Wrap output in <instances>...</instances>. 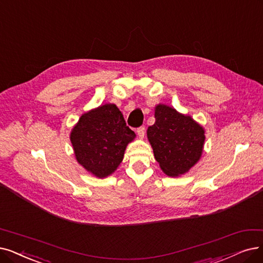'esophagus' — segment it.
<instances>
[{"label": "esophagus", "mask_w": 263, "mask_h": 263, "mask_svg": "<svg viewBox=\"0 0 263 263\" xmlns=\"http://www.w3.org/2000/svg\"><path fill=\"white\" fill-rule=\"evenodd\" d=\"M144 133H145V129H144L143 126H141V127L137 128V135H138V137H139L140 139H143V137H144Z\"/></svg>", "instance_id": "34e87169"}]
</instances>
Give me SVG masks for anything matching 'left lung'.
Returning <instances> with one entry per match:
<instances>
[{
	"label": "left lung",
	"mask_w": 263,
	"mask_h": 263,
	"mask_svg": "<svg viewBox=\"0 0 263 263\" xmlns=\"http://www.w3.org/2000/svg\"><path fill=\"white\" fill-rule=\"evenodd\" d=\"M155 123L146 137L162 172L170 177L186 174L201 160L205 129L190 115L159 103L154 108Z\"/></svg>",
	"instance_id": "8db88e82"
}]
</instances>
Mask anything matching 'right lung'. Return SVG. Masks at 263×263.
<instances>
[{
    "instance_id": "add662e5",
    "label": "right lung",
    "mask_w": 263,
    "mask_h": 263,
    "mask_svg": "<svg viewBox=\"0 0 263 263\" xmlns=\"http://www.w3.org/2000/svg\"><path fill=\"white\" fill-rule=\"evenodd\" d=\"M135 137V133L126 126L122 112L113 103L82 114L70 133L78 163L101 179L118 170L127 144Z\"/></svg>"
}]
</instances>
